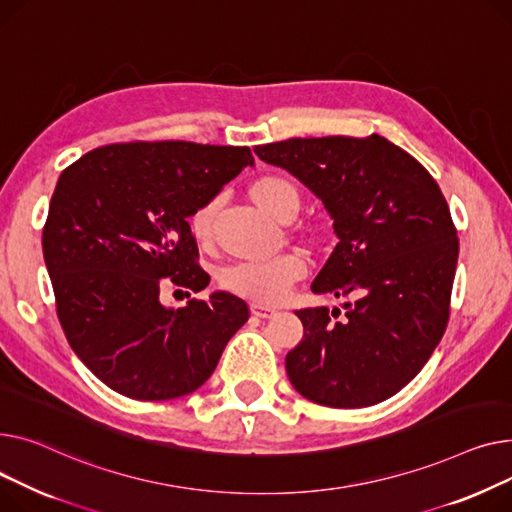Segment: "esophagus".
<instances>
[{"label": "esophagus", "mask_w": 512, "mask_h": 512, "mask_svg": "<svg viewBox=\"0 0 512 512\" xmlns=\"http://www.w3.org/2000/svg\"><path fill=\"white\" fill-rule=\"evenodd\" d=\"M252 314L256 318H270V316L277 314V310L275 308H268V306H260V304H252Z\"/></svg>", "instance_id": "34e87169"}]
</instances>
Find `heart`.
<instances>
[{"label":"heart","mask_w":512,"mask_h":512,"mask_svg":"<svg viewBox=\"0 0 512 512\" xmlns=\"http://www.w3.org/2000/svg\"><path fill=\"white\" fill-rule=\"evenodd\" d=\"M248 196L262 213L279 221H291L297 215L299 204H302L297 186L283 175H262L254 179L248 188ZM215 215L217 202L210 200L196 208L190 217V233L200 248L213 242ZM293 233L304 246L316 248L322 244L326 227L318 221H299L293 227ZM306 273L308 264L304 256L287 252L268 262L233 264L219 275V285L233 295L246 297L260 306H268L281 302L287 291L297 281H302Z\"/></svg>","instance_id":"obj_1"}]
</instances>
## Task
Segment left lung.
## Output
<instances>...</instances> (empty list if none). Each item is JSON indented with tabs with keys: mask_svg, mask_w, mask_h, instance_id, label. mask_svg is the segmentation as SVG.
I'll return each instance as SVG.
<instances>
[{
	"mask_svg": "<svg viewBox=\"0 0 512 512\" xmlns=\"http://www.w3.org/2000/svg\"><path fill=\"white\" fill-rule=\"evenodd\" d=\"M254 153L304 182L339 235L312 291L347 297V312H295L304 339L285 357L291 384L326 407L386 401L426 366L450 316L459 237L436 179L378 134L289 138Z\"/></svg>",
	"mask_w": 512,
	"mask_h": 512,
	"instance_id": "left-lung-1",
	"label": "left lung"
}]
</instances>
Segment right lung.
I'll return each mask as SVG.
<instances>
[{
	"label": "right lung",
	"instance_id": "1",
	"mask_svg": "<svg viewBox=\"0 0 512 512\" xmlns=\"http://www.w3.org/2000/svg\"><path fill=\"white\" fill-rule=\"evenodd\" d=\"M252 163L248 146L138 140L90 150L59 175L43 227L57 318L82 364L115 393H194L248 322L246 302L231 293L177 310L159 295L165 285H208L188 217Z\"/></svg>",
	"mask_w": 512,
	"mask_h": 512
}]
</instances>
